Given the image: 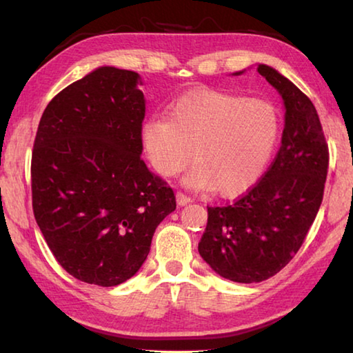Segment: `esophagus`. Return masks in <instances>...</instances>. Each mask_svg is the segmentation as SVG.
Instances as JSON below:
<instances>
[{
	"mask_svg": "<svg viewBox=\"0 0 353 353\" xmlns=\"http://www.w3.org/2000/svg\"><path fill=\"white\" fill-rule=\"evenodd\" d=\"M176 201H177V204H179V205L183 207V205L190 204V202H191V198H188L187 194H183L182 191H177V194H176Z\"/></svg>",
	"mask_w": 353,
	"mask_h": 353,
	"instance_id": "1",
	"label": "esophagus"
}]
</instances>
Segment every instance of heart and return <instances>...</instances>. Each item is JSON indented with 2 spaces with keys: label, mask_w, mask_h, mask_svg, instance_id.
<instances>
[{
  "label": "heart",
  "mask_w": 353,
  "mask_h": 353,
  "mask_svg": "<svg viewBox=\"0 0 353 353\" xmlns=\"http://www.w3.org/2000/svg\"><path fill=\"white\" fill-rule=\"evenodd\" d=\"M280 137V117L266 99L198 90L172 103L163 118L141 124L140 141L152 168L174 177L194 160L185 177L193 190H218L232 198L246 193L270 165Z\"/></svg>",
  "instance_id": "heart-1"
}]
</instances>
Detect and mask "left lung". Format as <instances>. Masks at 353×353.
<instances>
[{
	"mask_svg": "<svg viewBox=\"0 0 353 353\" xmlns=\"http://www.w3.org/2000/svg\"><path fill=\"white\" fill-rule=\"evenodd\" d=\"M256 71L283 99L282 146L248 194L232 205L207 208L198 246L214 272L238 283L263 282L291 261L318 214L328 168V148L312 101L272 67L260 63Z\"/></svg>",
	"mask_w": 353,
	"mask_h": 353,
	"instance_id": "8db88e82",
	"label": "left lung"
}]
</instances>
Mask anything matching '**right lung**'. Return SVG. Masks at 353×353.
I'll use <instances>...</instances> for the list:
<instances>
[{"instance_id": "1", "label": "right lung", "mask_w": 353, "mask_h": 353, "mask_svg": "<svg viewBox=\"0 0 353 353\" xmlns=\"http://www.w3.org/2000/svg\"><path fill=\"white\" fill-rule=\"evenodd\" d=\"M139 73L99 67L56 94L34 141L32 210L70 276L117 286L135 276L176 196L141 160Z\"/></svg>"}]
</instances>
